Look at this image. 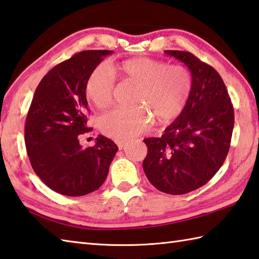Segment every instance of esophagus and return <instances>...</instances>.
<instances>
[{"label":"esophagus","mask_w":259,"mask_h":259,"mask_svg":"<svg viewBox=\"0 0 259 259\" xmlns=\"http://www.w3.org/2000/svg\"><path fill=\"white\" fill-rule=\"evenodd\" d=\"M115 143L117 144V146H118V149H119V150H122L123 147L125 146V143H126V142H125V141H122V140H116V141H115Z\"/></svg>","instance_id":"34e87169"}]
</instances>
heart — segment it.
<instances>
[{"instance_id":"1","label":"heart","mask_w":259,"mask_h":259,"mask_svg":"<svg viewBox=\"0 0 259 259\" xmlns=\"http://www.w3.org/2000/svg\"><path fill=\"white\" fill-rule=\"evenodd\" d=\"M118 75L140 83L135 103L144 104L160 123H166L180 115L192 92L191 72L182 65H168L166 61L140 57L119 62ZM86 96L98 108L112 103L115 78L106 65L92 71L86 82ZM144 107H117L99 119L102 133L110 139L127 140L149 130L152 117Z\"/></svg>"}]
</instances>
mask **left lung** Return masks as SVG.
Instances as JSON below:
<instances>
[{
  "label": "left lung",
  "mask_w": 259,
  "mask_h": 259,
  "mask_svg": "<svg viewBox=\"0 0 259 259\" xmlns=\"http://www.w3.org/2000/svg\"><path fill=\"white\" fill-rule=\"evenodd\" d=\"M192 75L190 98L161 137L144 140L143 170L160 191L186 194L204 186L224 164L229 152L235 115L223 78L191 52L165 50Z\"/></svg>",
  "instance_id": "1"
}]
</instances>
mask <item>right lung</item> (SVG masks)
Returning <instances> with one entry per match:
<instances>
[{"label": "right lung", "instance_id": "1", "mask_svg": "<svg viewBox=\"0 0 259 259\" xmlns=\"http://www.w3.org/2000/svg\"><path fill=\"white\" fill-rule=\"evenodd\" d=\"M112 50H86L60 62L42 78L26 115L24 140L31 166L54 191L80 197L97 190L107 178L118 147L99 135L82 149L87 133L86 82Z\"/></svg>", "mask_w": 259, "mask_h": 259}]
</instances>
